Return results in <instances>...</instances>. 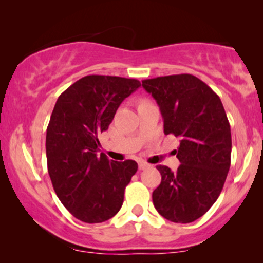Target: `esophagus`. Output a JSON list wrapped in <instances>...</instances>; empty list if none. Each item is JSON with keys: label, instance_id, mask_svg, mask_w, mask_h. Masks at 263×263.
<instances>
[{"label": "esophagus", "instance_id": "obj_1", "mask_svg": "<svg viewBox=\"0 0 263 263\" xmlns=\"http://www.w3.org/2000/svg\"><path fill=\"white\" fill-rule=\"evenodd\" d=\"M149 165H151V164H148V163L144 162V161H140V162H138V168H140L141 171L146 170V168H148Z\"/></svg>", "mask_w": 263, "mask_h": 263}]
</instances>
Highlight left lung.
Here are the masks:
<instances>
[{"label":"left lung","instance_id":"obj_1","mask_svg":"<svg viewBox=\"0 0 263 263\" xmlns=\"http://www.w3.org/2000/svg\"><path fill=\"white\" fill-rule=\"evenodd\" d=\"M161 108L164 135L180 138L172 172L157 165L161 184L153 205L170 221L193 222L213 206L221 193L231 163L230 123L220 98L192 74L142 81Z\"/></svg>","mask_w":263,"mask_h":263}]
</instances>
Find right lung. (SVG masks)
Listing matches in <instances>:
<instances>
[{"label":"right lung","mask_w":263,"mask_h":263,"mask_svg":"<svg viewBox=\"0 0 263 263\" xmlns=\"http://www.w3.org/2000/svg\"><path fill=\"white\" fill-rule=\"evenodd\" d=\"M141 86L136 79L87 75L60 93L47 127L48 173L71 215L98 224L119 213L137 163L99 155L98 136L106 131L121 102Z\"/></svg>","instance_id":"obj_1"}]
</instances>
